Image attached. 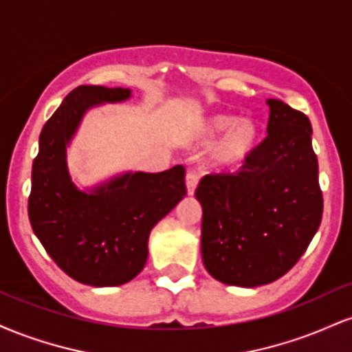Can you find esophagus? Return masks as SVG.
<instances>
[{"instance_id": "esophagus-1", "label": "esophagus", "mask_w": 352, "mask_h": 352, "mask_svg": "<svg viewBox=\"0 0 352 352\" xmlns=\"http://www.w3.org/2000/svg\"><path fill=\"white\" fill-rule=\"evenodd\" d=\"M197 184H199V175H197L195 172H187V175H185V185H187L188 195H193V193H195Z\"/></svg>"}]
</instances>
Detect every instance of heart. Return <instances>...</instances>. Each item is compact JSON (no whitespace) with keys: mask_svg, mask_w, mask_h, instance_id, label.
<instances>
[{"mask_svg":"<svg viewBox=\"0 0 352 352\" xmlns=\"http://www.w3.org/2000/svg\"><path fill=\"white\" fill-rule=\"evenodd\" d=\"M213 140L216 142L208 152L210 167L220 172H236L243 168L258 151L261 131L256 120L250 117L236 119L232 114L217 112L200 117L192 129V140L195 144L207 145Z\"/></svg>","mask_w":352,"mask_h":352,"instance_id":"1","label":"heart"}]
</instances>
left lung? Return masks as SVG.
Instances as JSON below:
<instances>
[{
    "instance_id": "8db88e82",
    "label": "left lung",
    "mask_w": 352,
    "mask_h": 352,
    "mask_svg": "<svg viewBox=\"0 0 352 352\" xmlns=\"http://www.w3.org/2000/svg\"><path fill=\"white\" fill-rule=\"evenodd\" d=\"M268 137L232 175H207L195 197L201 212V258L225 285H268L296 265L322 217L318 159L309 119L268 99Z\"/></svg>"
}]
</instances>
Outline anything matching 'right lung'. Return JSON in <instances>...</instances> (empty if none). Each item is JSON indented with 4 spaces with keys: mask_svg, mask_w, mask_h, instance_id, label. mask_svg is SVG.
Wrapping results in <instances>:
<instances>
[{
    "mask_svg": "<svg viewBox=\"0 0 352 352\" xmlns=\"http://www.w3.org/2000/svg\"><path fill=\"white\" fill-rule=\"evenodd\" d=\"M131 89L79 86L44 124L31 172L28 215L54 263L89 286H119L144 270L148 235L184 199L185 168L122 172L79 188L67 167V147L89 109L131 99Z\"/></svg>",
    "mask_w": 352,
    "mask_h": 352,
    "instance_id": "1",
    "label": "right lung"
}]
</instances>
